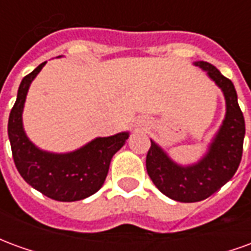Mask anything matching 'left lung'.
Returning <instances> with one entry per match:
<instances>
[{
	"instance_id": "8db88e82",
	"label": "left lung",
	"mask_w": 251,
	"mask_h": 251,
	"mask_svg": "<svg viewBox=\"0 0 251 251\" xmlns=\"http://www.w3.org/2000/svg\"><path fill=\"white\" fill-rule=\"evenodd\" d=\"M194 66L207 72L225 95L226 114L219 130L210 142L207 153L191 165L174 161L153 140L147 154V171L153 184L165 196L183 203L207 199L231 179L242 158L245 138V118L231 80L210 63L200 60Z\"/></svg>"
}]
</instances>
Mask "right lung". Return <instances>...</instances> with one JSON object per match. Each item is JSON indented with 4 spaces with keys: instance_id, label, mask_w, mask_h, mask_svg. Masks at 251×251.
Here are the masks:
<instances>
[{
    "instance_id": "right-lung-1",
    "label": "right lung",
    "mask_w": 251,
    "mask_h": 251,
    "mask_svg": "<svg viewBox=\"0 0 251 251\" xmlns=\"http://www.w3.org/2000/svg\"><path fill=\"white\" fill-rule=\"evenodd\" d=\"M46 63L36 67L20 83L17 99L9 115V141L16 168L30 187L57 201H76L91 196L103 185L110 161L125 145L129 131L97 137L68 153H52L36 147L24 130L23 111L30 83Z\"/></svg>"
}]
</instances>
